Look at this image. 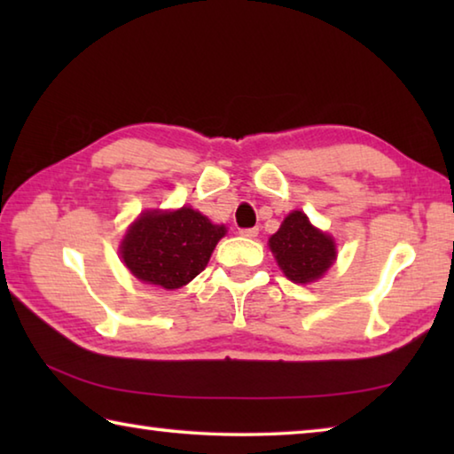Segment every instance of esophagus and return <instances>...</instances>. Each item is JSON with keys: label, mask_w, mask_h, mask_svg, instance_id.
<instances>
[{"label": "esophagus", "mask_w": 454, "mask_h": 454, "mask_svg": "<svg viewBox=\"0 0 454 454\" xmlns=\"http://www.w3.org/2000/svg\"><path fill=\"white\" fill-rule=\"evenodd\" d=\"M240 234L244 238H254V236H258V228H242Z\"/></svg>", "instance_id": "34e87169"}]
</instances>
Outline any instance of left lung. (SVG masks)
Wrapping results in <instances>:
<instances>
[{"label":"left lung","instance_id":"1","mask_svg":"<svg viewBox=\"0 0 454 454\" xmlns=\"http://www.w3.org/2000/svg\"><path fill=\"white\" fill-rule=\"evenodd\" d=\"M270 250L282 272L296 284L318 280L336 258L333 238L314 228L306 214L298 210L288 214L270 238Z\"/></svg>","mask_w":454,"mask_h":454}]
</instances>
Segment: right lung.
<instances>
[{"label":"right lung","mask_w":454,"mask_h":454,"mask_svg":"<svg viewBox=\"0 0 454 454\" xmlns=\"http://www.w3.org/2000/svg\"><path fill=\"white\" fill-rule=\"evenodd\" d=\"M224 234V226L192 208L153 210L129 226L120 252L136 278L174 290L204 270Z\"/></svg>","instance_id":"add662e5"}]
</instances>
